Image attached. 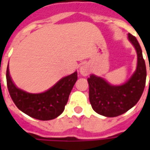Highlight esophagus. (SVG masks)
<instances>
[{"label": "esophagus", "instance_id": "34e87169", "mask_svg": "<svg viewBox=\"0 0 150 150\" xmlns=\"http://www.w3.org/2000/svg\"><path fill=\"white\" fill-rule=\"evenodd\" d=\"M79 71H80V74L82 75H83V76H86V75H88L89 73H90V68H89V67L88 65H83L79 69Z\"/></svg>", "mask_w": 150, "mask_h": 150}]
</instances>
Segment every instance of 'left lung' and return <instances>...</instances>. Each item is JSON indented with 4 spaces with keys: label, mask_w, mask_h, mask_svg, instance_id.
I'll return each mask as SVG.
<instances>
[{
    "label": "left lung",
    "mask_w": 150,
    "mask_h": 150,
    "mask_svg": "<svg viewBox=\"0 0 150 150\" xmlns=\"http://www.w3.org/2000/svg\"><path fill=\"white\" fill-rule=\"evenodd\" d=\"M128 38L137 54V67L132 77L120 86L109 84L94 75L88 79L91 107L102 116L115 117L126 112L138 102L145 89L146 67L142 48L134 36L129 34Z\"/></svg>",
    "instance_id": "1"
}]
</instances>
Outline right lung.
<instances>
[{"label":"right lung","instance_id":"1","mask_svg":"<svg viewBox=\"0 0 150 150\" xmlns=\"http://www.w3.org/2000/svg\"><path fill=\"white\" fill-rule=\"evenodd\" d=\"M77 79L75 71L61 79L45 92L33 94L21 90L14 84L9 75L8 65L6 71L7 87L15 105L26 115L40 120L54 119L62 114Z\"/></svg>","mask_w":150,"mask_h":150}]
</instances>
